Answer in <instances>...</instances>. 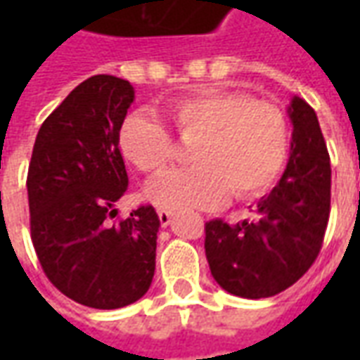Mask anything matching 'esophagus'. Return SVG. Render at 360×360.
I'll use <instances>...</instances> for the list:
<instances>
[{
    "label": "esophagus",
    "mask_w": 360,
    "mask_h": 360,
    "mask_svg": "<svg viewBox=\"0 0 360 360\" xmlns=\"http://www.w3.org/2000/svg\"><path fill=\"white\" fill-rule=\"evenodd\" d=\"M158 218H160V224H162V227H167V226H169V224H172L173 212L160 210V212H158Z\"/></svg>",
    "instance_id": "esophagus-1"
}]
</instances>
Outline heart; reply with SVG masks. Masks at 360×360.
Segmentation results:
<instances>
[{"mask_svg":"<svg viewBox=\"0 0 360 360\" xmlns=\"http://www.w3.org/2000/svg\"><path fill=\"white\" fill-rule=\"evenodd\" d=\"M181 141L192 142L195 165L169 169L148 183L144 196L164 210L218 208L231 191L255 198L278 179L289 154V121L270 100L241 92H204L167 108ZM121 150L142 173H158L173 158V139L160 119L133 113L119 131Z\"/></svg>","mask_w":360,"mask_h":360,"instance_id":"obj_1","label":"heart"}]
</instances>
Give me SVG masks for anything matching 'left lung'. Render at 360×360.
<instances>
[{"instance_id":"8db88e82","label":"left lung","mask_w":360,"mask_h":360,"mask_svg":"<svg viewBox=\"0 0 360 360\" xmlns=\"http://www.w3.org/2000/svg\"><path fill=\"white\" fill-rule=\"evenodd\" d=\"M291 152L281 179L257 202L255 216L229 226L206 221L204 249L227 293L264 299L285 291L314 264L330 218L332 167L314 110L295 96Z\"/></svg>"}]
</instances>
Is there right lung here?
I'll list each match as a JSON object with an SVG mask.
<instances>
[{
  "label": "right lung",
  "instance_id": "right-lung-1",
  "mask_svg": "<svg viewBox=\"0 0 360 360\" xmlns=\"http://www.w3.org/2000/svg\"><path fill=\"white\" fill-rule=\"evenodd\" d=\"M133 100L129 81L86 79L44 121L28 165L36 257L61 293L90 309L133 304L156 270V210L113 219L129 187L119 131Z\"/></svg>",
  "mask_w": 360,
  "mask_h": 360
}]
</instances>
